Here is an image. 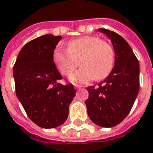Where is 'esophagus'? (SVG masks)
Masks as SVG:
<instances>
[{
	"instance_id": "esophagus-1",
	"label": "esophagus",
	"mask_w": 153,
	"mask_h": 153,
	"mask_svg": "<svg viewBox=\"0 0 153 153\" xmlns=\"http://www.w3.org/2000/svg\"><path fill=\"white\" fill-rule=\"evenodd\" d=\"M74 87L76 88V89H79V88H81V86L80 85H74Z\"/></svg>"
}]
</instances>
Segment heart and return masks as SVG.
Returning <instances> with one entry per match:
<instances>
[{"instance_id": "b5f03b06", "label": "heart", "mask_w": 153, "mask_h": 153, "mask_svg": "<svg viewBox=\"0 0 153 153\" xmlns=\"http://www.w3.org/2000/svg\"><path fill=\"white\" fill-rule=\"evenodd\" d=\"M113 46L98 36H83L69 42L68 49L58 48L54 61L63 76H70L78 66L82 68L70 76L72 83H88L106 78L115 65Z\"/></svg>"}]
</instances>
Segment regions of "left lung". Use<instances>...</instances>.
<instances>
[{"label":"left lung","instance_id":"1","mask_svg":"<svg viewBox=\"0 0 153 153\" xmlns=\"http://www.w3.org/2000/svg\"><path fill=\"white\" fill-rule=\"evenodd\" d=\"M99 31L111 41L116 53L115 66L97 87L87 88L85 102L92 123L102 127H112L126 118L138 94L139 62L131 46L120 35L104 28Z\"/></svg>","mask_w":153,"mask_h":153}]
</instances>
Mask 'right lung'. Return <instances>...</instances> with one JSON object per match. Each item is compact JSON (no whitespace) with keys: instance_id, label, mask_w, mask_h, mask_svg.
Here are the masks:
<instances>
[{"instance_id":"obj_1","label":"right lung","mask_w":153,"mask_h":153,"mask_svg":"<svg viewBox=\"0 0 153 153\" xmlns=\"http://www.w3.org/2000/svg\"><path fill=\"white\" fill-rule=\"evenodd\" d=\"M61 36L43 35L27 42L13 66L16 93L29 118L42 128H55L66 122L76 90L57 83L62 76L53 54Z\"/></svg>"}]
</instances>
